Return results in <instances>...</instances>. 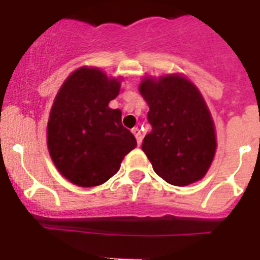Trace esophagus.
Returning <instances> with one entry per match:
<instances>
[{
  "instance_id": "esophagus-1",
  "label": "esophagus",
  "mask_w": 260,
  "mask_h": 260,
  "mask_svg": "<svg viewBox=\"0 0 260 260\" xmlns=\"http://www.w3.org/2000/svg\"><path fill=\"white\" fill-rule=\"evenodd\" d=\"M132 134L135 135V137H136V140H137V145H139V147H140L141 145V141H143V137H141V132H140V129H139V128H134V129H132Z\"/></svg>"
}]
</instances>
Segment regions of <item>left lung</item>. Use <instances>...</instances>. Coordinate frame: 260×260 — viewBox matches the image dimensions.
Wrapping results in <instances>:
<instances>
[{"label": "left lung", "instance_id": "obj_1", "mask_svg": "<svg viewBox=\"0 0 260 260\" xmlns=\"http://www.w3.org/2000/svg\"><path fill=\"white\" fill-rule=\"evenodd\" d=\"M152 131L143 150L153 171L168 184L185 186L204 177L215 153L214 123L193 83L178 75L144 79Z\"/></svg>", "mask_w": 260, "mask_h": 260}]
</instances>
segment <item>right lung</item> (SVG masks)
Segmentation results:
<instances>
[{
    "mask_svg": "<svg viewBox=\"0 0 260 260\" xmlns=\"http://www.w3.org/2000/svg\"><path fill=\"white\" fill-rule=\"evenodd\" d=\"M119 91V80L82 67L67 78L54 100L47 124L50 156L78 186L104 184L136 148L135 136L121 124V111L108 107Z\"/></svg>",
    "mask_w": 260,
    "mask_h": 260,
    "instance_id": "right-lung-1",
    "label": "right lung"
}]
</instances>
